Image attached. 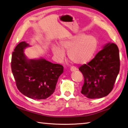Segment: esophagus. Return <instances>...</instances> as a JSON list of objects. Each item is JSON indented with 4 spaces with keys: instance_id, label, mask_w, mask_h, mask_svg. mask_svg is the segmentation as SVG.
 I'll return each instance as SVG.
<instances>
[{
    "instance_id": "obj_1",
    "label": "esophagus",
    "mask_w": 128,
    "mask_h": 128,
    "mask_svg": "<svg viewBox=\"0 0 128 128\" xmlns=\"http://www.w3.org/2000/svg\"><path fill=\"white\" fill-rule=\"evenodd\" d=\"M70 70L72 71V72H74V71H76V70H77V68L76 67H74V66H72L71 67H70Z\"/></svg>"
}]
</instances>
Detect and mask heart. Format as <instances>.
<instances>
[{"label": "heart", "instance_id": "heart-1", "mask_svg": "<svg viewBox=\"0 0 128 128\" xmlns=\"http://www.w3.org/2000/svg\"><path fill=\"white\" fill-rule=\"evenodd\" d=\"M97 46V40L94 36L80 33L62 40L61 48L54 45L52 50L59 61L64 60L65 56L64 52L66 51L68 52V58L71 61L76 64H84L92 58Z\"/></svg>", "mask_w": 128, "mask_h": 128}]
</instances>
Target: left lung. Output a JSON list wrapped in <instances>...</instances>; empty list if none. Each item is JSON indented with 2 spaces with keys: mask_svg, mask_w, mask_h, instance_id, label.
Here are the masks:
<instances>
[{
  "mask_svg": "<svg viewBox=\"0 0 128 128\" xmlns=\"http://www.w3.org/2000/svg\"><path fill=\"white\" fill-rule=\"evenodd\" d=\"M120 69L119 49L108 43L95 57L79 70L84 78L82 94L90 99L100 98L112 90Z\"/></svg>",
  "mask_w": 128,
  "mask_h": 128,
  "instance_id": "1",
  "label": "left lung"
}]
</instances>
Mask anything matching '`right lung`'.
Instances as JSON below:
<instances>
[{
    "instance_id": "1",
    "label": "right lung",
    "mask_w": 128,
    "mask_h": 128,
    "mask_svg": "<svg viewBox=\"0 0 128 128\" xmlns=\"http://www.w3.org/2000/svg\"><path fill=\"white\" fill-rule=\"evenodd\" d=\"M28 46V43L21 42L16 46L12 54V72L23 94L33 99H44L54 92L64 67L42 58L28 59L24 49Z\"/></svg>"
}]
</instances>
